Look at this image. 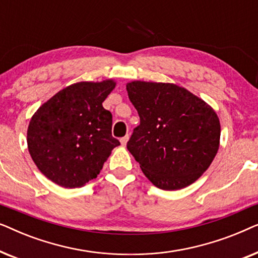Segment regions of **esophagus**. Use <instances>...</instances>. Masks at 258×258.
Listing matches in <instances>:
<instances>
[{
    "label": "esophagus",
    "mask_w": 258,
    "mask_h": 258,
    "mask_svg": "<svg viewBox=\"0 0 258 258\" xmlns=\"http://www.w3.org/2000/svg\"><path fill=\"white\" fill-rule=\"evenodd\" d=\"M128 140H129V136L128 135L124 136V137H122V139L119 140V141H121V144H122L123 147L126 146V142H128Z\"/></svg>",
    "instance_id": "34e87169"
}]
</instances>
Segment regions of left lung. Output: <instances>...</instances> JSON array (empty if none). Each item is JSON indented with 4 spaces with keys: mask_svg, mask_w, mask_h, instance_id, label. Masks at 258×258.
<instances>
[{
    "mask_svg": "<svg viewBox=\"0 0 258 258\" xmlns=\"http://www.w3.org/2000/svg\"><path fill=\"white\" fill-rule=\"evenodd\" d=\"M125 87L141 121L126 148L143 174L163 190L192 184L210 167L220 148L216 111L174 83L132 81Z\"/></svg>",
    "mask_w": 258,
    "mask_h": 258,
    "instance_id": "obj_1",
    "label": "left lung"
}]
</instances>
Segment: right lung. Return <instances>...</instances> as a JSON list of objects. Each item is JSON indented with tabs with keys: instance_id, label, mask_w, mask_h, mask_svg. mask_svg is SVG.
Returning a JSON list of instances; mask_svg holds the SVG:
<instances>
[{
	"instance_id": "right-lung-1",
	"label": "right lung",
	"mask_w": 258,
	"mask_h": 258,
	"mask_svg": "<svg viewBox=\"0 0 258 258\" xmlns=\"http://www.w3.org/2000/svg\"><path fill=\"white\" fill-rule=\"evenodd\" d=\"M115 87L111 79L70 84L31 116L28 150L38 170L55 184L86 185L119 146L111 135V112L102 105Z\"/></svg>"
}]
</instances>
